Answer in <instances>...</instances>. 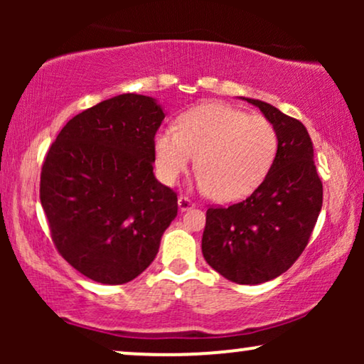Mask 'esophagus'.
Returning <instances> with one entry per match:
<instances>
[{
  "mask_svg": "<svg viewBox=\"0 0 364 364\" xmlns=\"http://www.w3.org/2000/svg\"><path fill=\"white\" fill-rule=\"evenodd\" d=\"M193 205H196V203H193L188 197H183V196L178 197V208H181L182 212L188 210V208H192Z\"/></svg>",
  "mask_w": 364,
  "mask_h": 364,
  "instance_id": "1",
  "label": "esophagus"
}]
</instances>
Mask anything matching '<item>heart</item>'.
Masks as SVG:
<instances>
[{
  "label": "heart",
  "instance_id": "obj_1",
  "mask_svg": "<svg viewBox=\"0 0 364 364\" xmlns=\"http://www.w3.org/2000/svg\"><path fill=\"white\" fill-rule=\"evenodd\" d=\"M278 152L270 119L222 102H205L183 112L176 129L154 139L159 178L173 186L196 162L197 186L220 202L250 196L268 176Z\"/></svg>",
  "mask_w": 364,
  "mask_h": 364
}]
</instances>
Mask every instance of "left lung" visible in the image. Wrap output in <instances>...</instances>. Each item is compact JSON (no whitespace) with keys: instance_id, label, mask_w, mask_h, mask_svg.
Instances as JSON below:
<instances>
[{"instance_id":"8db88e82","label":"left lung","mask_w":364,"mask_h":364,"mask_svg":"<svg viewBox=\"0 0 364 364\" xmlns=\"http://www.w3.org/2000/svg\"><path fill=\"white\" fill-rule=\"evenodd\" d=\"M245 101L275 126L278 152L250 197L208 208L202 253L227 280L258 285L285 273L305 250L321 210L323 183L306 127L272 104Z\"/></svg>"}]
</instances>
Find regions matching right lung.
Wrapping results in <instances>:
<instances>
[{
  "label": "right lung",
  "instance_id": "1",
  "mask_svg": "<svg viewBox=\"0 0 364 364\" xmlns=\"http://www.w3.org/2000/svg\"><path fill=\"white\" fill-rule=\"evenodd\" d=\"M156 99L121 94L74 116L51 144L39 198L59 255L84 277L122 285L141 275L177 215L154 176Z\"/></svg>",
  "mask_w": 364,
  "mask_h": 364
}]
</instances>
